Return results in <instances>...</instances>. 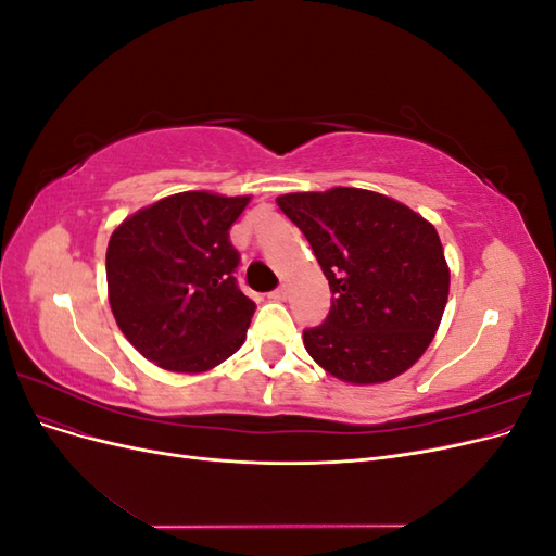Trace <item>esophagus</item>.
I'll use <instances>...</instances> for the list:
<instances>
[{
	"label": "esophagus",
	"instance_id": "34e87169",
	"mask_svg": "<svg viewBox=\"0 0 556 556\" xmlns=\"http://www.w3.org/2000/svg\"><path fill=\"white\" fill-rule=\"evenodd\" d=\"M268 296H271L274 301H285V299H288V288H285V285H280V288L274 290Z\"/></svg>",
	"mask_w": 556,
	"mask_h": 556
}]
</instances>
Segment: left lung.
<instances>
[{"instance_id": "obj_1", "label": "left lung", "mask_w": 556, "mask_h": 556, "mask_svg": "<svg viewBox=\"0 0 556 556\" xmlns=\"http://www.w3.org/2000/svg\"><path fill=\"white\" fill-rule=\"evenodd\" d=\"M329 280L331 311L304 331L308 355L352 384L401 376L443 319L450 268L435 227L401 201L359 188L276 199Z\"/></svg>"}]
</instances>
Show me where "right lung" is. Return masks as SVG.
<instances>
[{"mask_svg":"<svg viewBox=\"0 0 556 556\" xmlns=\"http://www.w3.org/2000/svg\"><path fill=\"white\" fill-rule=\"evenodd\" d=\"M250 197L190 190L115 227L106 250L109 304L125 339L174 374H204L237 352L255 313L237 285L229 227Z\"/></svg>","mask_w":556,"mask_h":556,"instance_id":"obj_1","label":"right lung"}]
</instances>
